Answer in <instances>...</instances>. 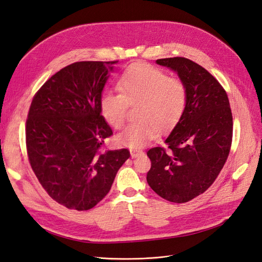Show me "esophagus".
Here are the masks:
<instances>
[{
    "instance_id": "obj_1",
    "label": "esophagus",
    "mask_w": 262,
    "mask_h": 262,
    "mask_svg": "<svg viewBox=\"0 0 262 262\" xmlns=\"http://www.w3.org/2000/svg\"><path fill=\"white\" fill-rule=\"evenodd\" d=\"M130 152H131V157H134V158L143 154V151L140 149H131Z\"/></svg>"
}]
</instances>
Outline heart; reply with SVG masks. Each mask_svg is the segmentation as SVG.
I'll return each mask as SVG.
<instances>
[{
    "mask_svg": "<svg viewBox=\"0 0 262 262\" xmlns=\"http://www.w3.org/2000/svg\"><path fill=\"white\" fill-rule=\"evenodd\" d=\"M119 93L105 91L100 97V111L106 121L120 128L127 118L129 105L137 104L135 117L118 135V142L141 147L160 131L169 130L183 116L187 89L182 80L169 77L164 70L147 64L125 69L117 81Z\"/></svg>",
    "mask_w": 262,
    "mask_h": 262,
    "instance_id": "1",
    "label": "heart"
}]
</instances>
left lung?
Masks as SVG:
<instances>
[{
    "label": "left lung",
    "instance_id": "8db88e82",
    "mask_svg": "<svg viewBox=\"0 0 262 262\" xmlns=\"http://www.w3.org/2000/svg\"><path fill=\"white\" fill-rule=\"evenodd\" d=\"M187 89L185 112L165 140L147 151V183L165 200L182 204L208 189L228 159L233 117L228 94L208 70L184 57L157 59Z\"/></svg>",
    "mask_w": 262,
    "mask_h": 262
}]
</instances>
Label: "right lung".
Here are the masks:
<instances>
[{
  "instance_id": "right-lung-1",
  "label": "right lung",
  "mask_w": 262,
  "mask_h": 262,
  "mask_svg": "<svg viewBox=\"0 0 262 262\" xmlns=\"http://www.w3.org/2000/svg\"><path fill=\"white\" fill-rule=\"evenodd\" d=\"M113 61H77L34 94L26 121L27 155L51 198L68 209L93 208L111 191L128 148H105L113 130L100 97Z\"/></svg>"
}]
</instances>
